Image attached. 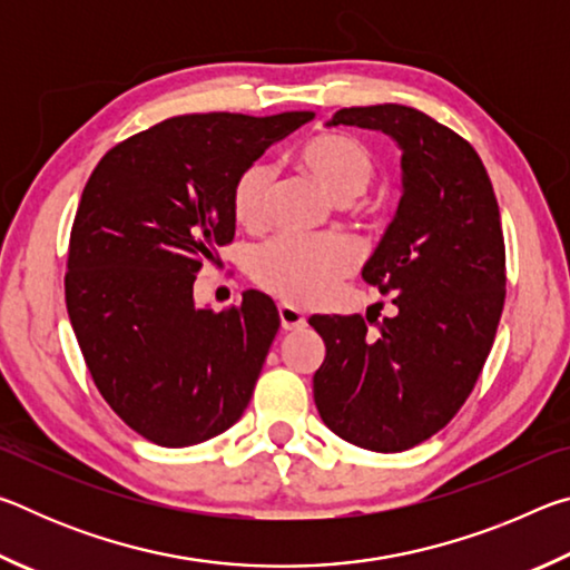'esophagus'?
I'll return each mask as SVG.
<instances>
[{"label": "esophagus", "mask_w": 570, "mask_h": 570, "mask_svg": "<svg viewBox=\"0 0 570 570\" xmlns=\"http://www.w3.org/2000/svg\"><path fill=\"white\" fill-rule=\"evenodd\" d=\"M278 320L286 332H298L306 326V316L292 304H278Z\"/></svg>", "instance_id": "1"}]
</instances>
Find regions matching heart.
<instances>
[{
	"label": "heart",
	"instance_id": "1",
	"mask_svg": "<svg viewBox=\"0 0 570 570\" xmlns=\"http://www.w3.org/2000/svg\"><path fill=\"white\" fill-rule=\"evenodd\" d=\"M298 166L336 200H350L374 178V158L362 142L346 135H320L296 153ZM272 168L250 163L230 190V210L240 226L258 228L266 218ZM360 262V248L342 234H284L258 246L250 256V276L266 292L294 304H316L334 292L340 278Z\"/></svg>",
	"mask_w": 570,
	"mask_h": 570
}]
</instances>
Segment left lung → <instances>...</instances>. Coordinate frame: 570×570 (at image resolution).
Returning a JSON list of instances; mask_svg holds the SVG:
<instances>
[{"label": "left lung", "mask_w": 570, "mask_h": 570, "mask_svg": "<svg viewBox=\"0 0 570 570\" xmlns=\"http://www.w3.org/2000/svg\"><path fill=\"white\" fill-rule=\"evenodd\" d=\"M326 125L382 130L402 150V198L362 268L397 314L380 334L312 316L326 344L314 402L334 435L374 452L420 445L455 417L493 346L505 244L493 183L468 140L407 105L342 108Z\"/></svg>", "instance_id": "obj_1"}]
</instances>
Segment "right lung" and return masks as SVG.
I'll list each match as a JSON object with an SVG mask.
<instances>
[{"mask_svg": "<svg viewBox=\"0 0 570 570\" xmlns=\"http://www.w3.org/2000/svg\"><path fill=\"white\" fill-rule=\"evenodd\" d=\"M314 112L178 115L108 150L82 190L65 302L85 364L112 412L163 448L226 432L254 394L278 332L248 288L224 312L193 282L234 240L238 173Z\"/></svg>", "mask_w": 570, "mask_h": 570, "instance_id": "right-lung-1", "label": "right lung"}]
</instances>
